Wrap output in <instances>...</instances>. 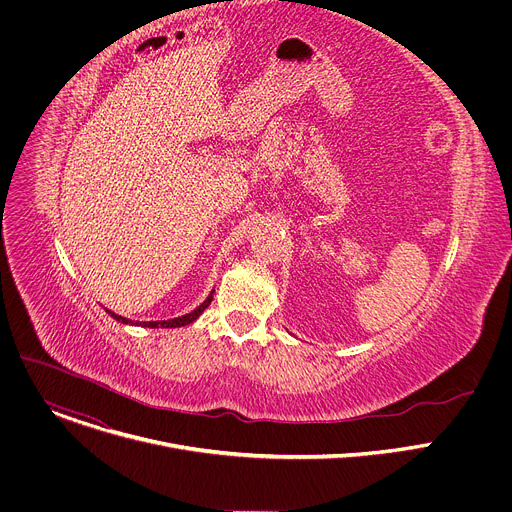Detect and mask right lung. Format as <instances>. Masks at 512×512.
<instances>
[{"label": "right lung", "mask_w": 512, "mask_h": 512, "mask_svg": "<svg viewBox=\"0 0 512 512\" xmlns=\"http://www.w3.org/2000/svg\"><path fill=\"white\" fill-rule=\"evenodd\" d=\"M210 302H212V294L194 310V312H190V314H186V316H180V318H174V320H162V322H131V320H127V318H121V316H117V314H113V312H109L115 320H119V322H123V324H139V326H148V328H180V326H186V324H190V322H194L208 306H210Z\"/></svg>", "instance_id": "add662e5"}]
</instances>
